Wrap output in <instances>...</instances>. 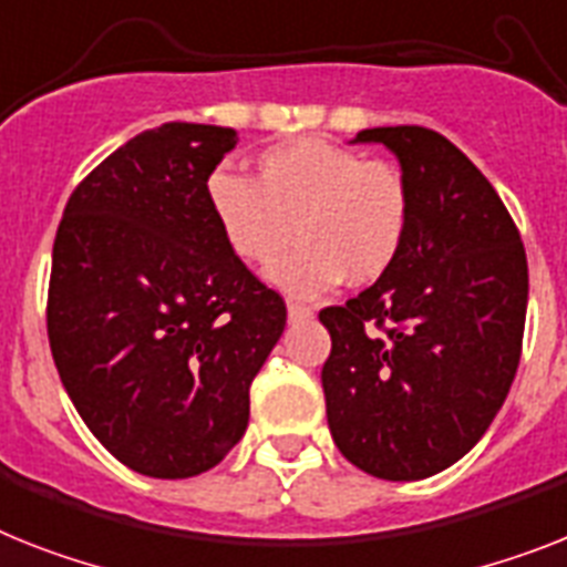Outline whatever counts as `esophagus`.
<instances>
[{"mask_svg":"<svg viewBox=\"0 0 567 567\" xmlns=\"http://www.w3.org/2000/svg\"><path fill=\"white\" fill-rule=\"evenodd\" d=\"M287 316H289V321H303V318L312 316V307L310 303H301V301H289Z\"/></svg>","mask_w":567,"mask_h":567,"instance_id":"1","label":"esophagus"}]
</instances>
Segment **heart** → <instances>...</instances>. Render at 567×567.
<instances>
[{
	"label": "heart",
	"mask_w": 567,
	"mask_h": 567,
	"mask_svg": "<svg viewBox=\"0 0 567 567\" xmlns=\"http://www.w3.org/2000/svg\"><path fill=\"white\" fill-rule=\"evenodd\" d=\"M205 199L234 255L269 266L298 237V249L269 269L289 295H321L344 275L373 284L400 257L411 223L405 173L321 135L275 144L255 158V179L214 171Z\"/></svg>",
	"instance_id": "heart-1"
}]
</instances>
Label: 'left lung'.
Masks as SVG:
<instances>
[{
	"instance_id": "obj_1",
	"label": "left lung",
	"mask_w": 567,
	"mask_h": 567,
	"mask_svg": "<svg viewBox=\"0 0 567 567\" xmlns=\"http://www.w3.org/2000/svg\"><path fill=\"white\" fill-rule=\"evenodd\" d=\"M353 144L394 153L411 223L373 287L318 312L333 341L321 368L327 423L362 472L420 481L461 461L507 400L525 336L527 255L502 196L441 133L373 126Z\"/></svg>"
}]
</instances>
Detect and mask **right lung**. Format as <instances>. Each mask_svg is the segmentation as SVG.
<instances>
[{"label":"right lung","instance_id":"obj_1","mask_svg":"<svg viewBox=\"0 0 567 567\" xmlns=\"http://www.w3.org/2000/svg\"><path fill=\"white\" fill-rule=\"evenodd\" d=\"M231 126L162 124L74 188L51 251L49 344L89 432L150 478H194L240 443L287 303L228 249L205 182Z\"/></svg>","mask_w":567,"mask_h":567}]
</instances>
